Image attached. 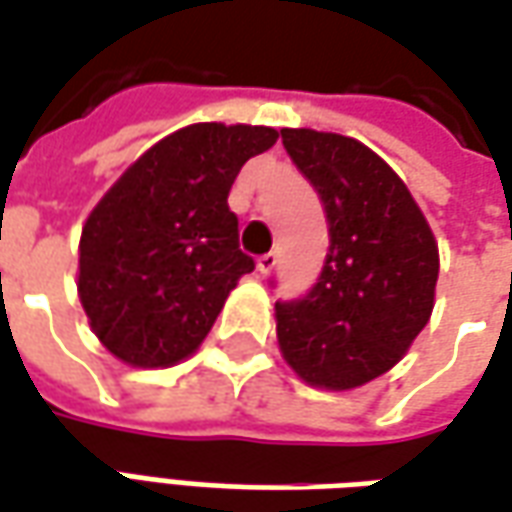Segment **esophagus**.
I'll return each mask as SVG.
<instances>
[{"label":"esophagus","instance_id":"34e87169","mask_svg":"<svg viewBox=\"0 0 512 512\" xmlns=\"http://www.w3.org/2000/svg\"><path fill=\"white\" fill-rule=\"evenodd\" d=\"M278 264V253L276 250H270V253H264V256H259L256 259V270L262 273V276H267V273H273V267Z\"/></svg>","mask_w":512,"mask_h":512}]
</instances>
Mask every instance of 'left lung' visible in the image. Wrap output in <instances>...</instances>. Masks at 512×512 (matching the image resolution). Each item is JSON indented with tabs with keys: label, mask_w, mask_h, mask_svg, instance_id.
Returning a JSON list of instances; mask_svg holds the SVG:
<instances>
[{
	"label": "left lung",
	"mask_w": 512,
	"mask_h": 512,
	"mask_svg": "<svg viewBox=\"0 0 512 512\" xmlns=\"http://www.w3.org/2000/svg\"><path fill=\"white\" fill-rule=\"evenodd\" d=\"M281 142L323 203L329 253L312 290L276 303L278 345L303 382L351 390L393 368L429 323L438 242L362 142L309 128H284Z\"/></svg>",
	"instance_id": "8db88e82"
}]
</instances>
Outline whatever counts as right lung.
Wrapping results in <instances>:
<instances>
[{"instance_id":"1","label":"right lung","mask_w":512,"mask_h":512,"mask_svg":"<svg viewBox=\"0 0 512 512\" xmlns=\"http://www.w3.org/2000/svg\"><path fill=\"white\" fill-rule=\"evenodd\" d=\"M259 125L200 122L153 144L88 214L77 292L100 343L136 368L189 357L256 264L228 192L276 144Z\"/></svg>"}]
</instances>
